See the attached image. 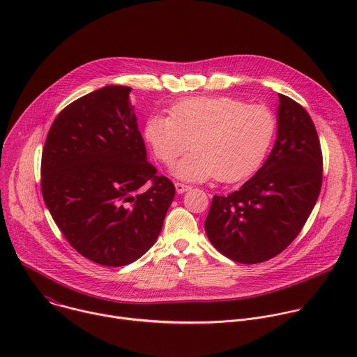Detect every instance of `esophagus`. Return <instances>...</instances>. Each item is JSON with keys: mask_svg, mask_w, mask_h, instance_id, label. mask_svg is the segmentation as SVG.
Returning <instances> with one entry per match:
<instances>
[{"mask_svg": "<svg viewBox=\"0 0 357 357\" xmlns=\"http://www.w3.org/2000/svg\"><path fill=\"white\" fill-rule=\"evenodd\" d=\"M175 188H176V192H178V193H183V192H186L188 189H190L189 185H185V183H182V182H175Z\"/></svg>", "mask_w": 357, "mask_h": 357, "instance_id": "obj_1", "label": "esophagus"}]
</instances>
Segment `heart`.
<instances>
[{
	"label": "heart",
	"mask_w": 357,
	"mask_h": 357,
	"mask_svg": "<svg viewBox=\"0 0 357 357\" xmlns=\"http://www.w3.org/2000/svg\"><path fill=\"white\" fill-rule=\"evenodd\" d=\"M277 130L274 113L263 105L231 97H189L169 109V117L152 114L144 137L152 154L171 167L189 149L174 174L185 181L237 182L264 161Z\"/></svg>",
	"instance_id": "1"
}]
</instances>
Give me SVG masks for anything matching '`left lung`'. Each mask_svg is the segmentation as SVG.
Here are the masks:
<instances>
[{"mask_svg": "<svg viewBox=\"0 0 357 357\" xmlns=\"http://www.w3.org/2000/svg\"><path fill=\"white\" fill-rule=\"evenodd\" d=\"M322 178V149L311 116L280 94L278 137L271 154L238 190L213 196L205 222L211 243L241 264L278 256L307 223Z\"/></svg>", "mask_w": 357, "mask_h": 357, "instance_id": "left-lung-1", "label": "left lung"}]
</instances>
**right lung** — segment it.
Listing matches in <instances>:
<instances>
[{
  "label": "right lung",
  "instance_id": "obj_1",
  "mask_svg": "<svg viewBox=\"0 0 357 357\" xmlns=\"http://www.w3.org/2000/svg\"><path fill=\"white\" fill-rule=\"evenodd\" d=\"M131 87L106 86L66 106L40 161L46 206L69 244L107 267L134 263L157 241L175 196L146 161Z\"/></svg>",
  "mask_w": 357,
  "mask_h": 357
}]
</instances>
